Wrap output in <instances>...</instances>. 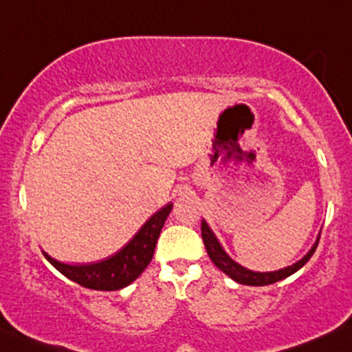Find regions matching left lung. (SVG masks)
<instances>
[{"mask_svg":"<svg viewBox=\"0 0 352 352\" xmlns=\"http://www.w3.org/2000/svg\"><path fill=\"white\" fill-rule=\"evenodd\" d=\"M202 239H204V244H206L208 257L212 258V262H214L222 272H226L230 279H234L235 283L245 284V285H267V284L277 283V280L285 279V277L294 274L296 270H299L304 264H306L309 258L312 257V254L316 252V249H318V244H319V241L316 242L314 247L307 252V256H304L299 262H296L294 265H289V267L280 269V270H274V272H252V270L242 267V265H239L237 262H234L232 258L227 256L226 250L222 249V245L219 244V241L215 239L214 232L208 229V226L204 222V220H202Z\"/></svg>","mask_w":352,"mask_h":352,"instance_id":"1","label":"left lung"}]
</instances>
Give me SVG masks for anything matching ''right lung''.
<instances>
[{"mask_svg":"<svg viewBox=\"0 0 352 352\" xmlns=\"http://www.w3.org/2000/svg\"><path fill=\"white\" fill-rule=\"evenodd\" d=\"M170 210H172V204L160 208L157 214L146 220L145 226L138 230L129 244L118 250L115 256L108 257L107 261L88 265H68L55 261L45 252L43 256L53 267L60 270L73 283L87 289H95V291H118L132 284L150 264L155 252L157 239Z\"/></svg>","mask_w":352,"mask_h":352,"instance_id":"right-lung-1","label":"right lung"}]
</instances>
